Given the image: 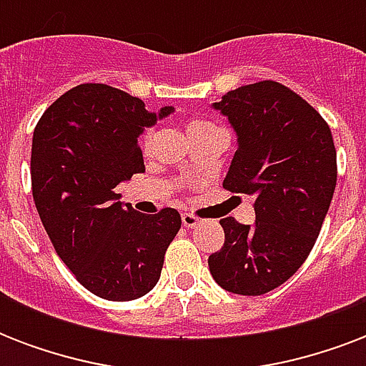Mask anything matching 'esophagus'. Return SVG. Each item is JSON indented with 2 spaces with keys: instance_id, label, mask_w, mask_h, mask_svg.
I'll list each match as a JSON object with an SVG mask.
<instances>
[{
  "instance_id": "34e87169",
  "label": "esophagus",
  "mask_w": 366,
  "mask_h": 366,
  "mask_svg": "<svg viewBox=\"0 0 366 366\" xmlns=\"http://www.w3.org/2000/svg\"><path fill=\"white\" fill-rule=\"evenodd\" d=\"M182 224L186 226V228H195V226H199L201 224V218L195 217V214H189V212H184Z\"/></svg>"
}]
</instances>
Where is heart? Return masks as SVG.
Wrapping results in <instances>:
<instances>
[{"instance_id": "heart-1", "label": "heart", "mask_w": 366, "mask_h": 366, "mask_svg": "<svg viewBox=\"0 0 366 366\" xmlns=\"http://www.w3.org/2000/svg\"><path fill=\"white\" fill-rule=\"evenodd\" d=\"M211 127H217L212 125L211 122H207V119H194V122L188 123V132H199V131H205V129H211ZM152 138H154V131L152 129H146L142 132V137H140V144H142V148H149V144H152Z\"/></svg>"}]
</instances>
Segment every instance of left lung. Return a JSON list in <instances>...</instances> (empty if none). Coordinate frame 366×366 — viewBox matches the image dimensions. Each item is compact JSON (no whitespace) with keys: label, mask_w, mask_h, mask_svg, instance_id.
Returning <instances> with one entry per match:
<instances>
[{"label":"left lung","mask_w":366,"mask_h":366,"mask_svg":"<svg viewBox=\"0 0 366 366\" xmlns=\"http://www.w3.org/2000/svg\"><path fill=\"white\" fill-rule=\"evenodd\" d=\"M214 108L237 132L224 188L254 195L252 226L222 218V249L209 267L222 289L260 296L304 264L317 241L336 188V148L329 123L283 83L229 91Z\"/></svg>","instance_id":"8db88e82"}]
</instances>
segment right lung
I'll use <instances>...</instances> for the list:
<instances>
[{
	"instance_id": "right-lung-1",
	"label": "right lung",
	"mask_w": 366,
	"mask_h": 366,
	"mask_svg": "<svg viewBox=\"0 0 366 366\" xmlns=\"http://www.w3.org/2000/svg\"><path fill=\"white\" fill-rule=\"evenodd\" d=\"M159 116L125 91L83 83L39 117L31 140V195L56 254L104 300L140 298L159 281L182 226L177 209L155 214L123 205L117 184L144 172L138 137Z\"/></svg>"
}]
</instances>
